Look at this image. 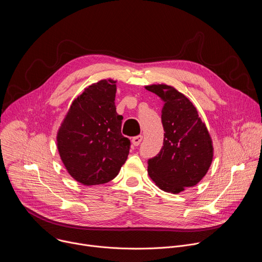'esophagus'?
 <instances>
[{
    "mask_svg": "<svg viewBox=\"0 0 262 262\" xmlns=\"http://www.w3.org/2000/svg\"><path fill=\"white\" fill-rule=\"evenodd\" d=\"M142 140H143V136H141V135L134 137V138H133V140H132L133 145H134V146H139V145L141 144Z\"/></svg>",
    "mask_w": 262,
    "mask_h": 262,
    "instance_id": "34e87169",
    "label": "esophagus"
}]
</instances>
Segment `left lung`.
<instances>
[{
  "mask_svg": "<svg viewBox=\"0 0 262 262\" xmlns=\"http://www.w3.org/2000/svg\"><path fill=\"white\" fill-rule=\"evenodd\" d=\"M145 88L164 100V143L159 155L148 160V174L161 190L178 194L207 173L213 157L212 141L188 97L164 84Z\"/></svg>",
  "mask_w": 262,
  "mask_h": 262,
  "instance_id": "left-lung-1",
  "label": "left lung"
}]
</instances>
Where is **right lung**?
Wrapping results in <instances>:
<instances>
[{"label":"right lung","mask_w":262,"mask_h":262,"mask_svg":"<svg viewBox=\"0 0 262 262\" xmlns=\"http://www.w3.org/2000/svg\"><path fill=\"white\" fill-rule=\"evenodd\" d=\"M116 81L101 80L74 99L57 134L60 158L72 178L84 185L114 179L129 154L121 134L123 117L115 105Z\"/></svg>","instance_id":"add662e5"}]
</instances>
